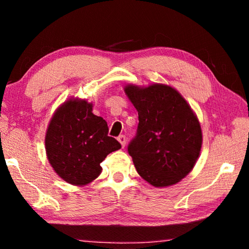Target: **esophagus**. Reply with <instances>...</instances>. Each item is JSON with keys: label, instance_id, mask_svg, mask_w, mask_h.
<instances>
[{"label": "esophagus", "instance_id": "esophagus-1", "mask_svg": "<svg viewBox=\"0 0 249 249\" xmlns=\"http://www.w3.org/2000/svg\"><path fill=\"white\" fill-rule=\"evenodd\" d=\"M117 141L121 142L122 147H125V145H126V137H125V135H120V136L117 137Z\"/></svg>", "mask_w": 249, "mask_h": 249}]
</instances>
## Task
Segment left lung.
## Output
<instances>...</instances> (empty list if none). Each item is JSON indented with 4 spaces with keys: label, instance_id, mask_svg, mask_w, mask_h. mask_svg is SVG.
Here are the masks:
<instances>
[{
    "label": "left lung",
    "instance_id": "1",
    "mask_svg": "<svg viewBox=\"0 0 249 249\" xmlns=\"http://www.w3.org/2000/svg\"><path fill=\"white\" fill-rule=\"evenodd\" d=\"M125 92L138 112L137 132L127 146L137 172L155 187L179 182L192 170L201 150L196 116L168 86H128Z\"/></svg>",
    "mask_w": 249,
    "mask_h": 249
}]
</instances>
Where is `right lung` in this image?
Instances as JSON below:
<instances>
[{
    "instance_id": "right-lung-1",
    "label": "right lung",
    "mask_w": 249,
    "mask_h": 249,
    "mask_svg": "<svg viewBox=\"0 0 249 249\" xmlns=\"http://www.w3.org/2000/svg\"><path fill=\"white\" fill-rule=\"evenodd\" d=\"M107 123L92 113L87 101H68L54 113L46 134V153L60 178L83 185L98 177L100 163L112 151L121 148L108 136Z\"/></svg>"
}]
</instances>
